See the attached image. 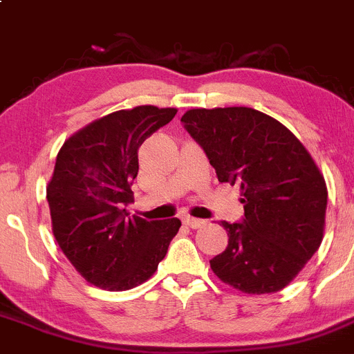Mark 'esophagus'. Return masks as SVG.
I'll use <instances>...</instances> for the list:
<instances>
[{"label":"esophagus","instance_id":"esophagus-1","mask_svg":"<svg viewBox=\"0 0 354 354\" xmlns=\"http://www.w3.org/2000/svg\"><path fill=\"white\" fill-rule=\"evenodd\" d=\"M182 221H184L185 227H189V228H201L206 225V221L204 220H198V218H192V216H185Z\"/></svg>","mask_w":354,"mask_h":354}]
</instances>
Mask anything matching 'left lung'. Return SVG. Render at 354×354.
I'll return each mask as SVG.
<instances>
[{
	"instance_id": "8db88e82",
	"label": "left lung",
	"mask_w": 354,
	"mask_h": 354,
	"mask_svg": "<svg viewBox=\"0 0 354 354\" xmlns=\"http://www.w3.org/2000/svg\"><path fill=\"white\" fill-rule=\"evenodd\" d=\"M216 170L240 185L242 223L221 221L227 249L209 261L223 283L249 295L290 285L320 247L327 185L297 136L250 107L191 109L180 119Z\"/></svg>"
}]
</instances>
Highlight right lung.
Here are the masks:
<instances>
[{
    "instance_id": "1",
    "label": "right lung",
    "mask_w": 354,
    "mask_h": 354,
    "mask_svg": "<svg viewBox=\"0 0 354 354\" xmlns=\"http://www.w3.org/2000/svg\"><path fill=\"white\" fill-rule=\"evenodd\" d=\"M177 109L138 105L73 133L56 156L47 203L56 242L73 268L97 288L124 291L155 274L180 220L127 218L138 150L176 118Z\"/></svg>"
}]
</instances>
